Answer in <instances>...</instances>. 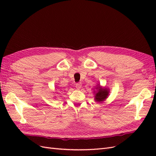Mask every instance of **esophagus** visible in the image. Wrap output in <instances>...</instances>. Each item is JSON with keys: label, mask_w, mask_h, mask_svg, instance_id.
<instances>
[{"label": "esophagus", "mask_w": 156, "mask_h": 156, "mask_svg": "<svg viewBox=\"0 0 156 156\" xmlns=\"http://www.w3.org/2000/svg\"><path fill=\"white\" fill-rule=\"evenodd\" d=\"M81 86H82L81 83H78L75 84V87H76V88H77L78 90L81 88Z\"/></svg>", "instance_id": "esophagus-1"}]
</instances>
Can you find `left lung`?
Listing matches in <instances>:
<instances>
[{"mask_svg": "<svg viewBox=\"0 0 156 156\" xmlns=\"http://www.w3.org/2000/svg\"><path fill=\"white\" fill-rule=\"evenodd\" d=\"M98 90V92L96 94L95 96V100L97 101H103V100H105L107 98L108 94V90L106 88H101L100 87H99L97 88Z\"/></svg>", "mask_w": 156, "mask_h": 156, "instance_id": "8db88e82", "label": "left lung"}]
</instances>
